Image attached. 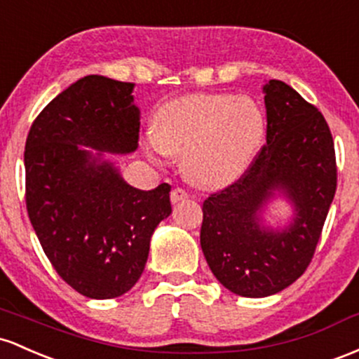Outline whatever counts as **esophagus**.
Segmentation results:
<instances>
[{
	"mask_svg": "<svg viewBox=\"0 0 359 359\" xmlns=\"http://www.w3.org/2000/svg\"><path fill=\"white\" fill-rule=\"evenodd\" d=\"M188 198V191L183 190V188H175L171 191V201L172 203H178L181 200H187Z\"/></svg>",
	"mask_w": 359,
	"mask_h": 359,
	"instance_id": "esophagus-1",
	"label": "esophagus"
}]
</instances>
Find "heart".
Masks as SVG:
<instances>
[{"label": "heart", "mask_w": 359, "mask_h": 359, "mask_svg": "<svg viewBox=\"0 0 359 359\" xmlns=\"http://www.w3.org/2000/svg\"><path fill=\"white\" fill-rule=\"evenodd\" d=\"M152 128L156 149L183 154V171L193 183L222 188L251 164L264 122L252 100L198 95L161 107Z\"/></svg>", "instance_id": "1"}]
</instances>
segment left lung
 I'll list each match as a JSON object with an SVG mask.
<instances>
[{"label": "left lung", "mask_w": 359, "mask_h": 359, "mask_svg": "<svg viewBox=\"0 0 359 359\" xmlns=\"http://www.w3.org/2000/svg\"><path fill=\"white\" fill-rule=\"evenodd\" d=\"M264 91L266 144L244 175L203 201L200 244L217 280L241 297H268L304 275L316 252L337 187L332 134L319 108L288 84ZM281 189L297 215L280 233L257 213Z\"/></svg>", "instance_id": "left-lung-1"}]
</instances>
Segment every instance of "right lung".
<instances>
[{
    "label": "right lung",
    "mask_w": 359,
    "mask_h": 359,
    "mask_svg": "<svg viewBox=\"0 0 359 359\" xmlns=\"http://www.w3.org/2000/svg\"><path fill=\"white\" fill-rule=\"evenodd\" d=\"M134 84L91 74L40 111L25 144L28 219L57 275L88 299L123 295L142 275L154 229L171 213L168 183L137 190L81 146H139Z\"/></svg>",
    "instance_id": "obj_1"
}]
</instances>
